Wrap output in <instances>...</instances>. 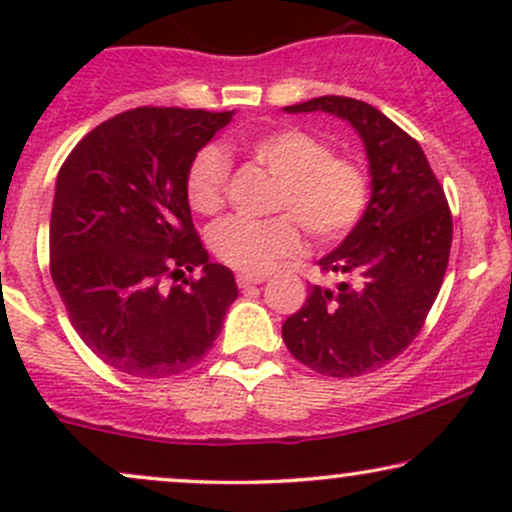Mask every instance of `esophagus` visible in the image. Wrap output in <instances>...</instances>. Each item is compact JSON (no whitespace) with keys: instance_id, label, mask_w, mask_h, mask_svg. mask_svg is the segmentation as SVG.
I'll return each mask as SVG.
<instances>
[{"instance_id":"obj_1","label":"esophagus","mask_w":512,"mask_h":512,"mask_svg":"<svg viewBox=\"0 0 512 512\" xmlns=\"http://www.w3.org/2000/svg\"><path fill=\"white\" fill-rule=\"evenodd\" d=\"M238 286L240 289H248V286H255V284H262L264 276H252V274H238L236 276Z\"/></svg>"}]
</instances>
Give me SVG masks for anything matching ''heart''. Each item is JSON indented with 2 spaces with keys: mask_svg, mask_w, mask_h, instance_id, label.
Masks as SVG:
<instances>
[{
  "mask_svg": "<svg viewBox=\"0 0 512 512\" xmlns=\"http://www.w3.org/2000/svg\"><path fill=\"white\" fill-rule=\"evenodd\" d=\"M250 156L279 187L267 221L233 216L209 233L214 255L236 272L260 276L284 257L303 250V231L320 243L339 240L361 219L368 202V180L354 158L332 154L330 144L296 127L272 129L252 137ZM228 161L219 146H204L187 173V199L199 214H214L226 202Z\"/></svg>",
  "mask_w": 512,
  "mask_h": 512,
  "instance_id": "obj_1",
  "label": "heart"
}]
</instances>
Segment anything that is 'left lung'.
<instances>
[{
  "mask_svg": "<svg viewBox=\"0 0 512 512\" xmlns=\"http://www.w3.org/2000/svg\"><path fill=\"white\" fill-rule=\"evenodd\" d=\"M286 113H330L366 146L370 202L322 272L342 276L334 289L310 286L281 337L303 366L330 378H356L402 354L436 301L452 243V216L424 149L373 105L320 96Z\"/></svg>",
  "mask_w": 512,
  "mask_h": 512,
  "instance_id": "left-lung-1",
  "label": "left lung"
}]
</instances>
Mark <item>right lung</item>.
Wrapping results in <instances>:
<instances>
[{
    "label": "right lung",
    "instance_id": "1",
    "mask_svg": "<svg viewBox=\"0 0 512 512\" xmlns=\"http://www.w3.org/2000/svg\"><path fill=\"white\" fill-rule=\"evenodd\" d=\"M231 117L127 110L91 129L57 175L52 281L88 349L134 378H168L202 361L238 298L231 269L209 262L187 202L197 151ZM197 266V280L167 286Z\"/></svg>",
    "mask_w": 512,
    "mask_h": 512
}]
</instances>
